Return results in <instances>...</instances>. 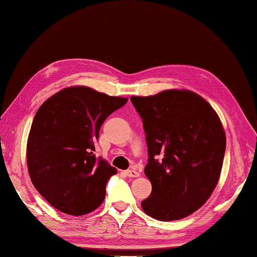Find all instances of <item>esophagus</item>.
Listing matches in <instances>:
<instances>
[{"instance_id":"34e87169","label":"esophagus","mask_w":257,"mask_h":257,"mask_svg":"<svg viewBox=\"0 0 257 257\" xmlns=\"http://www.w3.org/2000/svg\"><path fill=\"white\" fill-rule=\"evenodd\" d=\"M125 174H127L129 177H138L139 172H137L136 170H128L125 171Z\"/></svg>"}]
</instances>
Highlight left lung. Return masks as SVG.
<instances>
[{"label":"left lung","instance_id":"left-lung-1","mask_svg":"<svg viewBox=\"0 0 257 257\" xmlns=\"http://www.w3.org/2000/svg\"><path fill=\"white\" fill-rule=\"evenodd\" d=\"M130 100L143 120L148 149L145 174L152 193L142 208L162 221L188 217L207 201L220 176L226 151L221 121L191 91L167 90Z\"/></svg>","mask_w":257,"mask_h":257}]
</instances>
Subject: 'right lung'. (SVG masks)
<instances>
[{
	"mask_svg": "<svg viewBox=\"0 0 257 257\" xmlns=\"http://www.w3.org/2000/svg\"><path fill=\"white\" fill-rule=\"evenodd\" d=\"M86 86H72L46 100L32 121L27 164L37 191L51 206L71 216L92 212L105 198L116 173L95 145L102 123L127 103Z\"/></svg>",
	"mask_w": 257,
	"mask_h": 257,
	"instance_id": "1",
	"label": "right lung"
}]
</instances>
